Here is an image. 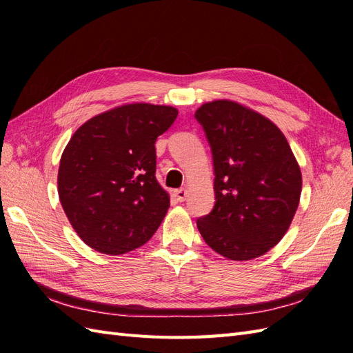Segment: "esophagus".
<instances>
[{"label": "esophagus", "instance_id": "obj_1", "mask_svg": "<svg viewBox=\"0 0 353 353\" xmlns=\"http://www.w3.org/2000/svg\"><path fill=\"white\" fill-rule=\"evenodd\" d=\"M174 194L178 201H185V199L188 196V191H187V188H179V190H175Z\"/></svg>", "mask_w": 353, "mask_h": 353}]
</instances>
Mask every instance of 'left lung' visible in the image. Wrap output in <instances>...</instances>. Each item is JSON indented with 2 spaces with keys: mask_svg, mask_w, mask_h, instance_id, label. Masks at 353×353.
<instances>
[{
  "mask_svg": "<svg viewBox=\"0 0 353 353\" xmlns=\"http://www.w3.org/2000/svg\"><path fill=\"white\" fill-rule=\"evenodd\" d=\"M212 148L215 208L197 219L210 249L250 261L284 237L302 193V172L284 134L268 117L232 100L196 110Z\"/></svg>",
  "mask_w": 353,
  "mask_h": 353,
  "instance_id": "8db88e82",
  "label": "left lung"
}]
</instances>
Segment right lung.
Listing matches in <instances>:
<instances>
[{"label":"right lung","mask_w":353,"mask_h":353,"mask_svg":"<svg viewBox=\"0 0 353 353\" xmlns=\"http://www.w3.org/2000/svg\"><path fill=\"white\" fill-rule=\"evenodd\" d=\"M176 116L172 105L122 104L72 135L60 159L59 199L91 249L125 254L141 248L162 223L170 200L154 175V143Z\"/></svg>","instance_id":"add662e5"}]
</instances>
